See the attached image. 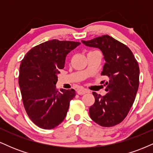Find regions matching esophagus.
Wrapping results in <instances>:
<instances>
[{
	"instance_id": "34e87169",
	"label": "esophagus",
	"mask_w": 153,
	"mask_h": 153,
	"mask_svg": "<svg viewBox=\"0 0 153 153\" xmlns=\"http://www.w3.org/2000/svg\"><path fill=\"white\" fill-rule=\"evenodd\" d=\"M89 91L86 90V89H84V88H80V89H78V91H77V93L79 95H83L85 94H86V93H88Z\"/></svg>"
}]
</instances>
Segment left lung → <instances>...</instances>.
Wrapping results in <instances>:
<instances>
[{"label": "left lung", "mask_w": 153, "mask_h": 153, "mask_svg": "<svg viewBox=\"0 0 153 153\" xmlns=\"http://www.w3.org/2000/svg\"><path fill=\"white\" fill-rule=\"evenodd\" d=\"M82 43L99 48L106 61L101 75L108 77L107 94L93 92L95 103L89 108L91 119L102 127H113L124 120L134 103L139 87L140 68L128 47L108 35Z\"/></svg>", "instance_id": "left-lung-1"}]
</instances>
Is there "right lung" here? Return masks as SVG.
I'll return each instance as SVG.
<instances>
[{"instance_id":"1","label":"right lung","mask_w":153,"mask_h":153,"mask_svg":"<svg viewBox=\"0 0 153 153\" xmlns=\"http://www.w3.org/2000/svg\"><path fill=\"white\" fill-rule=\"evenodd\" d=\"M80 42L52 39L33 47L22 59L19 83L28 116L39 127L51 129L64 120L73 89L56 88L57 75L65 67L67 54Z\"/></svg>"}]
</instances>
